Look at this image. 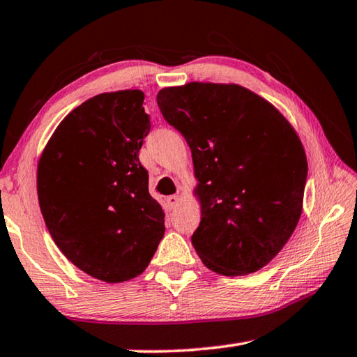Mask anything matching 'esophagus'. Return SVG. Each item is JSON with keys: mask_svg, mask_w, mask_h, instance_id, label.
<instances>
[{"mask_svg": "<svg viewBox=\"0 0 357 357\" xmlns=\"http://www.w3.org/2000/svg\"><path fill=\"white\" fill-rule=\"evenodd\" d=\"M179 202H181V197L179 195H170V197H167V204H168V208L170 209H174L179 204Z\"/></svg>", "mask_w": 357, "mask_h": 357, "instance_id": "1", "label": "esophagus"}]
</instances>
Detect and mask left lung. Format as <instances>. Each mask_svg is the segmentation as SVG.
<instances>
[{"mask_svg": "<svg viewBox=\"0 0 357 357\" xmlns=\"http://www.w3.org/2000/svg\"><path fill=\"white\" fill-rule=\"evenodd\" d=\"M157 105L192 151L202 204L192 245L203 264L228 277L261 269L302 213L307 157L293 126L234 83L164 88Z\"/></svg>", "mask_w": 357, "mask_h": 357, "instance_id": "obj_1", "label": "left lung"}]
</instances>
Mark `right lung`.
<instances>
[{"instance_id": "obj_1", "label": "right lung", "mask_w": 357, "mask_h": 357, "mask_svg": "<svg viewBox=\"0 0 357 357\" xmlns=\"http://www.w3.org/2000/svg\"><path fill=\"white\" fill-rule=\"evenodd\" d=\"M140 89L104 93L66 116L38 164L40 213L83 273L119 283L148 268L165 233L138 151L149 134Z\"/></svg>"}]
</instances>
